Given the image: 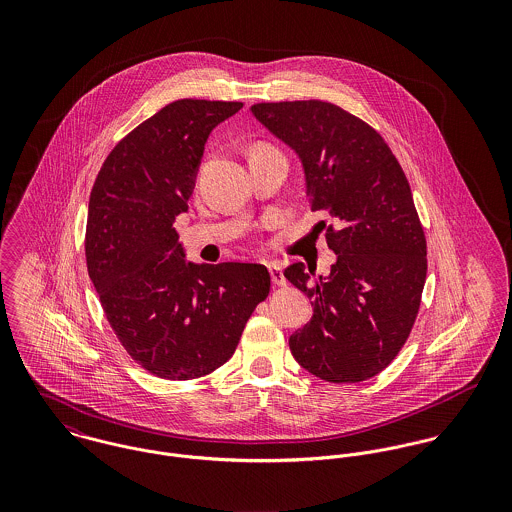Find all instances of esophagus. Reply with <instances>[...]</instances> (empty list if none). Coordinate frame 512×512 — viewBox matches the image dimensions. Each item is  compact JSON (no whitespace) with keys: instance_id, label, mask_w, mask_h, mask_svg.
I'll use <instances>...</instances> for the list:
<instances>
[{"instance_id":"obj_1","label":"esophagus","mask_w":512,"mask_h":512,"mask_svg":"<svg viewBox=\"0 0 512 512\" xmlns=\"http://www.w3.org/2000/svg\"><path fill=\"white\" fill-rule=\"evenodd\" d=\"M268 270H270V276H272V282H274V286H278V288H286V286H288V282H286V276H284V272H282V266H280L278 262H272V264H268Z\"/></svg>"}]
</instances>
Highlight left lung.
I'll use <instances>...</instances> for the list:
<instances>
[{
	"instance_id": "obj_1",
	"label": "left lung",
	"mask_w": 512,
	"mask_h": 512,
	"mask_svg": "<svg viewBox=\"0 0 512 512\" xmlns=\"http://www.w3.org/2000/svg\"><path fill=\"white\" fill-rule=\"evenodd\" d=\"M252 114L303 163L311 211L331 219V274L293 264L284 276L313 305L290 337L293 359L321 380L363 382L390 365L420 311L428 246L408 179L365 120L321 100L260 102Z\"/></svg>"
}]
</instances>
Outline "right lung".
<instances>
[{"instance_id":"add662e5","label":"right lung","mask_w":512,"mask_h":512,"mask_svg":"<svg viewBox=\"0 0 512 512\" xmlns=\"http://www.w3.org/2000/svg\"><path fill=\"white\" fill-rule=\"evenodd\" d=\"M242 106L197 98L163 106L108 153L90 193L88 276L122 347L165 380L224 365L270 293L262 264H185L173 228L209 134Z\"/></svg>"}]
</instances>
